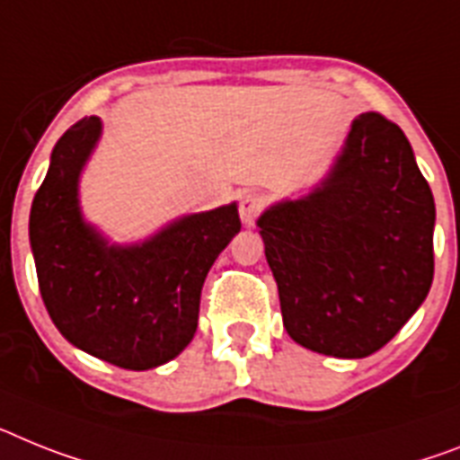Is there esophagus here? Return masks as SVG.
Here are the masks:
<instances>
[{
  "mask_svg": "<svg viewBox=\"0 0 460 460\" xmlns=\"http://www.w3.org/2000/svg\"><path fill=\"white\" fill-rule=\"evenodd\" d=\"M261 208H264V200L257 194H243L241 203H238V212H241V219L245 226H252L260 217Z\"/></svg>",
  "mask_w": 460,
  "mask_h": 460,
  "instance_id": "obj_1",
  "label": "esophagus"
}]
</instances>
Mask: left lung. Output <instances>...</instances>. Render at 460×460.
Instances as JSON below:
<instances>
[{
    "label": "left lung",
    "instance_id": "obj_1",
    "mask_svg": "<svg viewBox=\"0 0 460 460\" xmlns=\"http://www.w3.org/2000/svg\"><path fill=\"white\" fill-rule=\"evenodd\" d=\"M257 226L285 330L315 353H376L433 285V191L400 126L376 111L350 123L311 194L280 200Z\"/></svg>",
    "mask_w": 460,
    "mask_h": 460
}]
</instances>
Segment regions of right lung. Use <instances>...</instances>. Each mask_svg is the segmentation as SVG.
<instances>
[{
    "label": "right lung",
    "instance_id": "right-lung-1",
    "mask_svg": "<svg viewBox=\"0 0 460 460\" xmlns=\"http://www.w3.org/2000/svg\"><path fill=\"white\" fill-rule=\"evenodd\" d=\"M102 133L98 117L56 142L30 210L40 292L69 343L123 369H154L199 327L210 266L241 231L236 203L184 215L142 243L111 245L79 208V177Z\"/></svg>",
    "mask_w": 460,
    "mask_h": 460
}]
</instances>
